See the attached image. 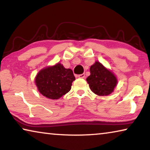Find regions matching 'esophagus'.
I'll return each instance as SVG.
<instances>
[{
    "label": "esophagus",
    "mask_w": 150,
    "mask_h": 150,
    "mask_svg": "<svg viewBox=\"0 0 150 150\" xmlns=\"http://www.w3.org/2000/svg\"><path fill=\"white\" fill-rule=\"evenodd\" d=\"M78 77L79 78H85V74H81V75H78Z\"/></svg>",
    "instance_id": "34e87169"
}]
</instances>
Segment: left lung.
I'll return each instance as SVG.
<instances>
[{
  "instance_id": "left-lung-1",
  "label": "left lung",
  "mask_w": 150,
  "mask_h": 150,
  "mask_svg": "<svg viewBox=\"0 0 150 150\" xmlns=\"http://www.w3.org/2000/svg\"><path fill=\"white\" fill-rule=\"evenodd\" d=\"M90 73L87 81L94 93L98 96H107L113 92L118 79L111 70L96 61L91 66Z\"/></svg>"
}]
</instances>
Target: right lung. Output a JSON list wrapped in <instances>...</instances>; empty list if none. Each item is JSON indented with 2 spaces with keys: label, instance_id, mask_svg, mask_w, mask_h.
Instances as JSON below:
<instances>
[{
  "label": "right lung",
  "instance_id": "add662e5",
  "mask_svg": "<svg viewBox=\"0 0 150 150\" xmlns=\"http://www.w3.org/2000/svg\"><path fill=\"white\" fill-rule=\"evenodd\" d=\"M75 80L73 71L65 69L60 63L43 68L35 77L39 92L49 99L57 100L67 93Z\"/></svg>",
  "mask_w": 150,
  "mask_h": 150
}]
</instances>
